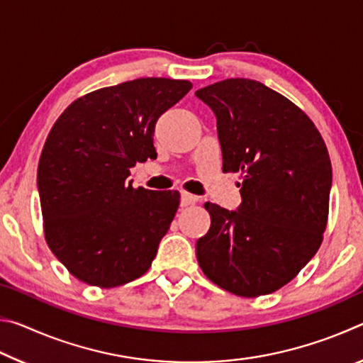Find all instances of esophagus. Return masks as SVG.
I'll return each mask as SVG.
<instances>
[{
	"instance_id": "esophagus-1",
	"label": "esophagus",
	"mask_w": 363,
	"mask_h": 363,
	"mask_svg": "<svg viewBox=\"0 0 363 363\" xmlns=\"http://www.w3.org/2000/svg\"><path fill=\"white\" fill-rule=\"evenodd\" d=\"M199 201V196H195L189 192H181V206H189V205H194Z\"/></svg>"
}]
</instances>
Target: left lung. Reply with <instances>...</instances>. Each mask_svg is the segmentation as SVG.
Instances as JSON below:
<instances>
[{
  "label": "left lung",
  "mask_w": 363,
  "mask_h": 363,
  "mask_svg": "<svg viewBox=\"0 0 363 363\" xmlns=\"http://www.w3.org/2000/svg\"><path fill=\"white\" fill-rule=\"evenodd\" d=\"M195 96L216 115L223 171L243 179L238 211L205 203L211 225L196 240V259L213 284L237 296L277 291L322 245L327 145L296 104L256 79H223Z\"/></svg>",
  "instance_id": "obj_1"
}]
</instances>
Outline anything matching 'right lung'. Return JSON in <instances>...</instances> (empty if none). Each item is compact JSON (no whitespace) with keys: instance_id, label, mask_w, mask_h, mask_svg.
<instances>
[{"instance_id":"right-lung-1","label":"right lung","mask_w":363,"mask_h":363,"mask_svg":"<svg viewBox=\"0 0 363 363\" xmlns=\"http://www.w3.org/2000/svg\"><path fill=\"white\" fill-rule=\"evenodd\" d=\"M190 89L187 79L138 78L78 97L54 123L38 163L43 229L73 277L115 288L152 266L179 192L126 179L157 157L155 123Z\"/></svg>"}]
</instances>
